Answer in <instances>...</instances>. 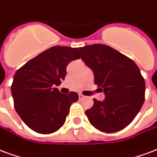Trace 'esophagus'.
Masks as SVG:
<instances>
[{
  "label": "esophagus",
  "mask_w": 157,
  "mask_h": 157,
  "mask_svg": "<svg viewBox=\"0 0 157 157\" xmlns=\"http://www.w3.org/2000/svg\"><path fill=\"white\" fill-rule=\"evenodd\" d=\"M78 97H79L80 99H82V98H86V96H84V95H83V94H78Z\"/></svg>",
  "instance_id": "1"
}]
</instances>
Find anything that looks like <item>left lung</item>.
Here are the masks:
<instances>
[{"label":"left lung","instance_id":"left-lung-1","mask_svg":"<svg viewBox=\"0 0 157 157\" xmlns=\"http://www.w3.org/2000/svg\"><path fill=\"white\" fill-rule=\"evenodd\" d=\"M81 59L94 74V83L105 94L104 101L94 98L86 110L89 122L103 132H116L136 117L145 100L144 78L136 63L110 46L94 44L78 48Z\"/></svg>","mask_w":157,"mask_h":157}]
</instances>
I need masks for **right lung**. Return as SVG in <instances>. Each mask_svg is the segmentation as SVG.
Returning a JSON list of instances; mask_svg holds the SVG:
<instances>
[{
  "mask_svg": "<svg viewBox=\"0 0 157 157\" xmlns=\"http://www.w3.org/2000/svg\"><path fill=\"white\" fill-rule=\"evenodd\" d=\"M77 48L54 46L42 52L16 71L11 85L14 107L22 121L40 134L58 131L64 124L75 92L63 94L60 85L71 61L80 59Z\"/></svg>",
  "mask_w": 157,
  "mask_h": 157,
  "instance_id": "1",
  "label": "right lung"
}]
</instances>
